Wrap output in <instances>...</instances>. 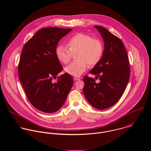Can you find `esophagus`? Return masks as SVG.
Instances as JSON below:
<instances>
[{"label":"esophagus","instance_id":"1","mask_svg":"<svg viewBox=\"0 0 151 151\" xmlns=\"http://www.w3.org/2000/svg\"><path fill=\"white\" fill-rule=\"evenodd\" d=\"M73 79H74V80H75V81H78V80H80V77H73Z\"/></svg>","mask_w":151,"mask_h":151}]
</instances>
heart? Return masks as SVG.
<instances>
[{
	"instance_id": "heart-1",
	"label": "heart",
	"mask_w": 151,
	"mask_h": 151,
	"mask_svg": "<svg viewBox=\"0 0 151 151\" xmlns=\"http://www.w3.org/2000/svg\"><path fill=\"white\" fill-rule=\"evenodd\" d=\"M67 46L59 45L56 50L58 59L63 64L70 61L73 54L76 53V59L67 67L65 71L73 76H80L86 70L88 65H96L101 60L103 52L104 44L97 38L92 37L86 33L77 32L67 41Z\"/></svg>"
}]
</instances>
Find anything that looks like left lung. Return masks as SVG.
I'll return each instance as SVG.
<instances>
[{"instance_id": "1", "label": "left lung", "mask_w": 151, "mask_h": 151, "mask_svg": "<svg viewBox=\"0 0 151 151\" xmlns=\"http://www.w3.org/2000/svg\"><path fill=\"white\" fill-rule=\"evenodd\" d=\"M104 41L102 59L90 71L100 82L85 76L83 93L88 102L95 108L102 110L116 104L127 86L130 67L127 53L121 40L103 27L95 25Z\"/></svg>"}]
</instances>
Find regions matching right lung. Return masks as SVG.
I'll return each instance as SVG.
<instances>
[{"label":"right lung","mask_w":151,"mask_h":151,"mask_svg":"<svg viewBox=\"0 0 151 151\" xmlns=\"http://www.w3.org/2000/svg\"><path fill=\"white\" fill-rule=\"evenodd\" d=\"M72 31L71 28H43L24 45L20 59L19 79L29 102L45 113L59 110L64 105L73 84L68 73L53 78L62 71L56 54L58 42Z\"/></svg>","instance_id":"right-lung-1"}]
</instances>
